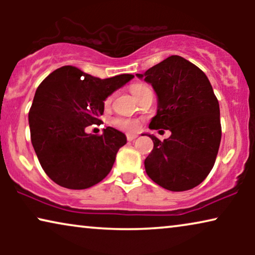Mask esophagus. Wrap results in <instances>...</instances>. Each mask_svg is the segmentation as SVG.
<instances>
[{
	"label": "esophagus",
	"mask_w": 255,
	"mask_h": 255,
	"mask_svg": "<svg viewBox=\"0 0 255 255\" xmlns=\"http://www.w3.org/2000/svg\"><path fill=\"white\" fill-rule=\"evenodd\" d=\"M137 137H138L137 134H128L127 139H128V141H132V140H134V139Z\"/></svg>",
	"instance_id": "obj_1"
}]
</instances>
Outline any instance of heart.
Here are the masks:
<instances>
[{"mask_svg":"<svg viewBox=\"0 0 255 255\" xmlns=\"http://www.w3.org/2000/svg\"><path fill=\"white\" fill-rule=\"evenodd\" d=\"M145 90H151L148 86L141 85V83H137V85H133L131 88V92L133 94L134 97H138L142 92ZM113 95L108 96L106 101H104V106L107 108L110 107V104L113 103ZM113 124L115 127L120 128V130H123L125 132H135L139 128V122L137 120H133V118H127V117H116L113 120Z\"/></svg>","mask_w":255,"mask_h":255,"instance_id":"heart-1","label":"heart"}]
</instances>
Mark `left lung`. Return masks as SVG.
<instances>
[{
    "mask_svg": "<svg viewBox=\"0 0 255 255\" xmlns=\"http://www.w3.org/2000/svg\"><path fill=\"white\" fill-rule=\"evenodd\" d=\"M137 76L145 78L158 95V113L149 128L172 132L163 141L149 135L153 149L145 159L146 173L167 190L193 189L211 172L222 138L219 104L210 81L180 55Z\"/></svg>",
    "mask_w": 255,
    "mask_h": 255,
    "instance_id": "left-lung-1",
    "label": "left lung"
}]
</instances>
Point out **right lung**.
Segmentation results:
<instances>
[{"instance_id": "add662e5", "label": "right lung", "mask_w": 255, "mask_h": 255, "mask_svg": "<svg viewBox=\"0 0 255 255\" xmlns=\"http://www.w3.org/2000/svg\"><path fill=\"white\" fill-rule=\"evenodd\" d=\"M132 78L99 79L62 66L38 86L29 111L31 142L52 181L68 189H87L110 173L127 137L111 127L103 134H88L85 128L100 123L104 100Z\"/></svg>"}]
</instances>
